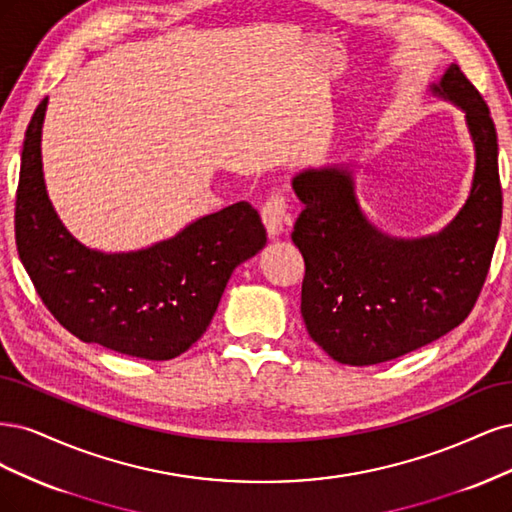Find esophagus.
Listing matches in <instances>:
<instances>
[{
    "label": "esophagus",
    "instance_id": "1",
    "mask_svg": "<svg viewBox=\"0 0 512 512\" xmlns=\"http://www.w3.org/2000/svg\"><path fill=\"white\" fill-rule=\"evenodd\" d=\"M261 221H263V225H266V232L270 238H278L291 225L289 204L283 195L276 193L266 204H263Z\"/></svg>",
    "mask_w": 512,
    "mask_h": 512
}]
</instances>
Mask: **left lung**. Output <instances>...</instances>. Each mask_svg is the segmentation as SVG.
<instances>
[{"label": "left lung", "instance_id": "8db88e82", "mask_svg": "<svg viewBox=\"0 0 512 512\" xmlns=\"http://www.w3.org/2000/svg\"><path fill=\"white\" fill-rule=\"evenodd\" d=\"M432 95L466 114L474 176L440 232L391 236L361 210L353 161L291 178L302 212L291 240L306 274L302 317L334 361L372 366L430 344L464 321L481 293L502 221L498 136L481 93L451 63Z\"/></svg>", "mask_w": 512, "mask_h": 512}]
</instances>
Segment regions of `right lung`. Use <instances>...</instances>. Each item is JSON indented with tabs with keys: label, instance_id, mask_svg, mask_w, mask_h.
<instances>
[{
	"label": "right lung",
	"instance_id": "obj_1",
	"mask_svg": "<svg viewBox=\"0 0 512 512\" xmlns=\"http://www.w3.org/2000/svg\"><path fill=\"white\" fill-rule=\"evenodd\" d=\"M46 106L48 97L27 127L14 212L16 249L31 283L82 342L138 359L178 357L206 332L232 272L266 246L257 210L232 204L138 251L91 249L63 225L46 191Z\"/></svg>",
	"mask_w": 512,
	"mask_h": 512
}]
</instances>
